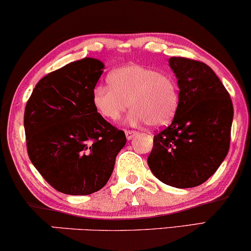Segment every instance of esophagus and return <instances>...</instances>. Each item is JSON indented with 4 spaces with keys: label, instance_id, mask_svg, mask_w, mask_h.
I'll return each instance as SVG.
<instances>
[{
    "label": "esophagus",
    "instance_id": "obj_1",
    "mask_svg": "<svg viewBox=\"0 0 251 251\" xmlns=\"http://www.w3.org/2000/svg\"><path fill=\"white\" fill-rule=\"evenodd\" d=\"M126 137L128 140H131L133 137L137 135V131H133V130H126Z\"/></svg>",
    "mask_w": 251,
    "mask_h": 251
}]
</instances>
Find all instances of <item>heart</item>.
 Segmentation results:
<instances>
[{
    "mask_svg": "<svg viewBox=\"0 0 251 251\" xmlns=\"http://www.w3.org/2000/svg\"><path fill=\"white\" fill-rule=\"evenodd\" d=\"M107 80L109 87L99 84L92 91V102L102 118L118 121L130 106V122H146L157 128L176 115L180 95L174 75L130 65L113 71Z\"/></svg>",
    "mask_w": 251,
    "mask_h": 251,
    "instance_id": "heart-1",
    "label": "heart"
}]
</instances>
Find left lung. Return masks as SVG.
I'll list each match as a JSON object with an SVG mask.
<instances>
[{"label": "left lung", "mask_w": 251, "mask_h": 251, "mask_svg": "<svg viewBox=\"0 0 251 251\" xmlns=\"http://www.w3.org/2000/svg\"><path fill=\"white\" fill-rule=\"evenodd\" d=\"M169 66L178 80L179 105L170 126L154 135L147 163L164 184L177 188L199 186L227 155L233 104L208 65L171 57Z\"/></svg>", "instance_id": "8db88e82"}]
</instances>
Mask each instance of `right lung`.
Listing matches in <instances>:
<instances>
[{
	"label": "right lung",
	"instance_id": "add662e5",
	"mask_svg": "<svg viewBox=\"0 0 251 251\" xmlns=\"http://www.w3.org/2000/svg\"><path fill=\"white\" fill-rule=\"evenodd\" d=\"M104 64L95 58L73 61L41 78L25 107L27 153L54 190L88 195L102 188L125 132L95 108L92 91Z\"/></svg>",
	"mask_w": 251,
	"mask_h": 251
}]
</instances>
